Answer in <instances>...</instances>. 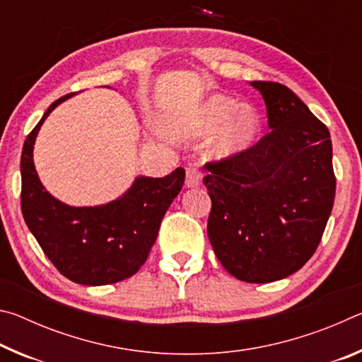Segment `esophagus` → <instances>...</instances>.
Segmentation results:
<instances>
[{"mask_svg": "<svg viewBox=\"0 0 362 362\" xmlns=\"http://www.w3.org/2000/svg\"><path fill=\"white\" fill-rule=\"evenodd\" d=\"M201 183V174L194 168H187V180L185 185L188 188H194Z\"/></svg>", "mask_w": 362, "mask_h": 362, "instance_id": "esophagus-1", "label": "esophagus"}]
</instances>
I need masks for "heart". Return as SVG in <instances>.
Returning <instances> with one entry per match:
<instances>
[{"instance_id":"1","label":"heart","mask_w":362,"mask_h":362,"mask_svg":"<svg viewBox=\"0 0 362 362\" xmlns=\"http://www.w3.org/2000/svg\"><path fill=\"white\" fill-rule=\"evenodd\" d=\"M262 115L247 103H241L222 94L211 95L196 110L193 116L194 132L214 136L218 132L214 155L220 159H233L244 155L257 144L262 132Z\"/></svg>"}]
</instances>
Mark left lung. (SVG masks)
Here are the masks:
<instances>
[{"label": "left lung", "instance_id": "obj_1", "mask_svg": "<svg viewBox=\"0 0 362 362\" xmlns=\"http://www.w3.org/2000/svg\"><path fill=\"white\" fill-rule=\"evenodd\" d=\"M269 131L244 155L206 164L207 235L231 276L265 284L298 272L332 212L335 175L326 126L284 84L250 81Z\"/></svg>", "mask_w": 362, "mask_h": 362}]
</instances>
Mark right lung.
<instances>
[{
  "label": "right lung",
  "mask_w": 362,
  "mask_h": 362,
  "mask_svg": "<svg viewBox=\"0 0 362 362\" xmlns=\"http://www.w3.org/2000/svg\"><path fill=\"white\" fill-rule=\"evenodd\" d=\"M73 94L51 103L23 144L21 158L22 214L36 241L65 278L84 286H105L139 272L156 241L164 214L180 193L185 170L166 177L137 175L118 198L99 206H70L42 185L33 148L42 122Z\"/></svg>",
  "instance_id": "right-lung-1"
}]
</instances>
